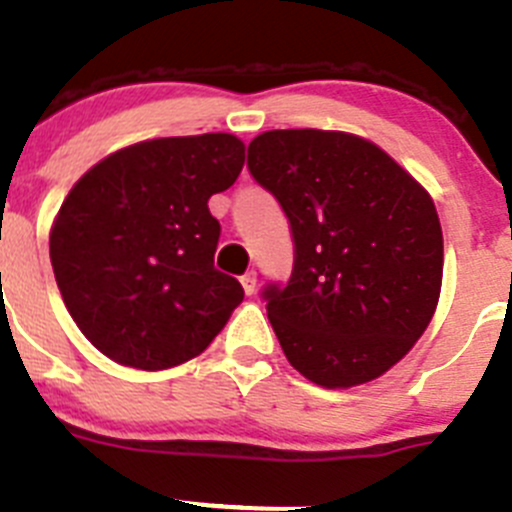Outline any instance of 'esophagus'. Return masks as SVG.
I'll list each match as a JSON object with an SVG mask.
<instances>
[{
	"mask_svg": "<svg viewBox=\"0 0 512 512\" xmlns=\"http://www.w3.org/2000/svg\"><path fill=\"white\" fill-rule=\"evenodd\" d=\"M240 282H242V287H245L247 295H255V287H257V272L255 270L245 272V275L240 277Z\"/></svg>",
	"mask_w": 512,
	"mask_h": 512,
	"instance_id": "34e87169",
	"label": "esophagus"
}]
</instances>
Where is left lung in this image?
<instances>
[{
  "instance_id": "obj_1",
  "label": "left lung",
  "mask_w": 512,
  "mask_h": 512,
  "mask_svg": "<svg viewBox=\"0 0 512 512\" xmlns=\"http://www.w3.org/2000/svg\"><path fill=\"white\" fill-rule=\"evenodd\" d=\"M247 167L280 202L295 242L287 285L262 290L290 365L322 388L388 372L438 307L443 230L428 192L347 132H262Z\"/></svg>"
}]
</instances>
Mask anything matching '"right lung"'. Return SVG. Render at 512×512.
I'll list each match as a JSON object with an SVG mask.
<instances>
[{"label": "right lung", "instance_id": "add662e5", "mask_svg": "<svg viewBox=\"0 0 512 512\" xmlns=\"http://www.w3.org/2000/svg\"><path fill=\"white\" fill-rule=\"evenodd\" d=\"M235 135L162 137L104 157L69 190L49 260L69 315L99 352L137 370L200 355L245 290L215 270L207 200L235 185Z\"/></svg>", "mask_w": 512, "mask_h": 512}]
</instances>
